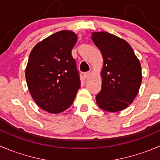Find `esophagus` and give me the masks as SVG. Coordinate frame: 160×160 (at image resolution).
I'll return each mask as SVG.
<instances>
[{
    "label": "esophagus",
    "mask_w": 160,
    "mask_h": 160,
    "mask_svg": "<svg viewBox=\"0 0 160 160\" xmlns=\"http://www.w3.org/2000/svg\"><path fill=\"white\" fill-rule=\"evenodd\" d=\"M91 75V72L90 71H88V72H85L84 73H83V77H85V78H88L89 76Z\"/></svg>",
    "instance_id": "obj_1"
}]
</instances>
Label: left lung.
Wrapping results in <instances>:
<instances>
[{"label":"left lung","mask_w":160,"mask_h":160,"mask_svg":"<svg viewBox=\"0 0 160 160\" xmlns=\"http://www.w3.org/2000/svg\"><path fill=\"white\" fill-rule=\"evenodd\" d=\"M92 40L102 54V89L98 105L108 112L124 109L133 102L142 83V67L128 42L106 32H94Z\"/></svg>","instance_id":"left-lung-1"}]
</instances>
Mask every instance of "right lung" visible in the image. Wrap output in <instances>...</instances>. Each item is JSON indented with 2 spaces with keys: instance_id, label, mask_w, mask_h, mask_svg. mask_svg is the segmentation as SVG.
Segmentation results:
<instances>
[{
  "instance_id": "1",
  "label": "right lung",
  "mask_w": 160,
  "mask_h": 160,
  "mask_svg": "<svg viewBox=\"0 0 160 160\" xmlns=\"http://www.w3.org/2000/svg\"><path fill=\"white\" fill-rule=\"evenodd\" d=\"M77 41L73 32L60 31L38 43L29 55L26 69L28 89L44 111H65L80 89V73L72 56Z\"/></svg>"
}]
</instances>
